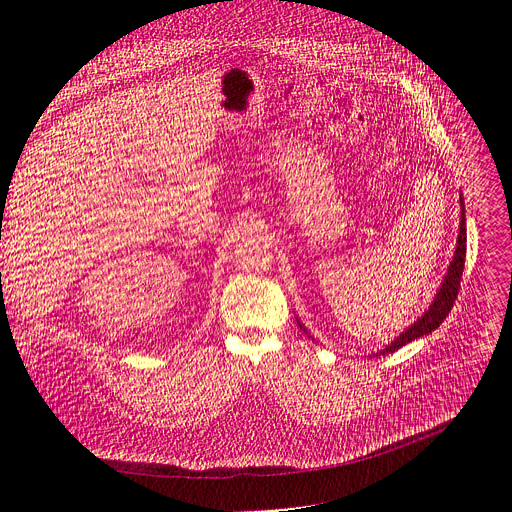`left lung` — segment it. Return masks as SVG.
<instances>
[{
	"label": "left lung",
	"mask_w": 512,
	"mask_h": 512,
	"mask_svg": "<svg viewBox=\"0 0 512 512\" xmlns=\"http://www.w3.org/2000/svg\"><path fill=\"white\" fill-rule=\"evenodd\" d=\"M461 205H463V199H461ZM461 215H463V218H461L459 240H456V253H454V259L450 261L448 274H446V278H444V282H442V286H440V290L436 294L432 307H429L409 330H405L392 344H388L384 351H382V355L398 351L400 346H405L407 342H413L415 338H421L425 334H432V330H436L442 324V321L446 319V315L450 313V309L454 305V299H456V294H459V288H461V278H463V270H465V255H467L465 207H461Z\"/></svg>",
	"instance_id": "8db88e82"
}]
</instances>
